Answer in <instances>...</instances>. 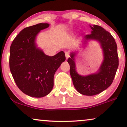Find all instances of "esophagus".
Listing matches in <instances>:
<instances>
[{"mask_svg":"<svg viewBox=\"0 0 127 127\" xmlns=\"http://www.w3.org/2000/svg\"><path fill=\"white\" fill-rule=\"evenodd\" d=\"M65 56H66V60L69 57V53L67 52V51L66 52H65Z\"/></svg>","mask_w":127,"mask_h":127,"instance_id":"34e87169","label":"esophagus"}]
</instances>
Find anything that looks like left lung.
<instances>
[{
  "instance_id": "1",
  "label": "left lung",
  "mask_w": 127,
  "mask_h": 127,
  "mask_svg": "<svg viewBox=\"0 0 127 127\" xmlns=\"http://www.w3.org/2000/svg\"><path fill=\"white\" fill-rule=\"evenodd\" d=\"M91 27V34L84 36L81 44L85 46L91 41H96L100 44L103 60L98 70L85 76L79 74L76 63L78 51L70 52V57L67 60L74 88L78 92L86 95L99 94L111 86L119 66L117 47L112 35L100 26L93 25Z\"/></svg>"
}]
</instances>
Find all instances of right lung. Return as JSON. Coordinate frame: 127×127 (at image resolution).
Returning <instances> with one entry per match:
<instances>
[{
  "instance_id": "right-lung-1",
  "label": "right lung",
  "mask_w": 127,
  "mask_h": 127,
  "mask_svg": "<svg viewBox=\"0 0 127 127\" xmlns=\"http://www.w3.org/2000/svg\"><path fill=\"white\" fill-rule=\"evenodd\" d=\"M49 25L41 23L23 29L10 47L11 73L19 89L31 97H43L51 92L55 73L66 60L63 51L49 56L38 47L36 36Z\"/></svg>"
}]
</instances>
